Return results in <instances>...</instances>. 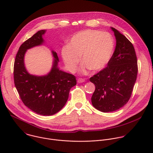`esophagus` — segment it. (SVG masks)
Returning <instances> with one entry per match:
<instances>
[{
    "mask_svg": "<svg viewBox=\"0 0 153 153\" xmlns=\"http://www.w3.org/2000/svg\"><path fill=\"white\" fill-rule=\"evenodd\" d=\"M85 81V79H82V78H79V79H77L78 83H83V82H84Z\"/></svg>",
    "mask_w": 153,
    "mask_h": 153,
    "instance_id": "obj_1",
    "label": "esophagus"
}]
</instances>
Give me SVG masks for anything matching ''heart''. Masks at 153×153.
Instances as JSON below:
<instances>
[{
	"instance_id": "b5f03b06",
	"label": "heart",
	"mask_w": 153,
	"mask_h": 153,
	"mask_svg": "<svg viewBox=\"0 0 153 153\" xmlns=\"http://www.w3.org/2000/svg\"><path fill=\"white\" fill-rule=\"evenodd\" d=\"M114 50V40L111 34L96 30H86L74 34L69 45L61 49V56L67 68L74 72L81 61L82 71L102 70L110 60Z\"/></svg>"
}]
</instances>
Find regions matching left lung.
Masks as SVG:
<instances>
[{
    "label": "left lung",
    "mask_w": 153,
    "mask_h": 153,
    "mask_svg": "<svg viewBox=\"0 0 153 153\" xmlns=\"http://www.w3.org/2000/svg\"><path fill=\"white\" fill-rule=\"evenodd\" d=\"M115 51L107 67L90 78L96 89L91 97L93 106L108 113L123 106L131 96L138 72L137 60L132 43L116 29Z\"/></svg>",
    "instance_id": "left-lung-1"
}]
</instances>
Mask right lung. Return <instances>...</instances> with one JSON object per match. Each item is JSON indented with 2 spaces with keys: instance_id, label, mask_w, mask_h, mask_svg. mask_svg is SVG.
Here are the masks:
<instances>
[{
  "instance_id": "right-lung-1",
  "label": "right lung",
  "mask_w": 153,
  "mask_h": 153,
  "mask_svg": "<svg viewBox=\"0 0 153 153\" xmlns=\"http://www.w3.org/2000/svg\"><path fill=\"white\" fill-rule=\"evenodd\" d=\"M45 33V30L37 31L19 47L14 63V82L26 106L40 115L51 116L64 106L71 88L77 82L75 76L59 70V58L54 51H52L55 58L53 67L48 74L35 76L27 71L24 62L25 53L27 50L42 44Z\"/></svg>"
}]
</instances>
